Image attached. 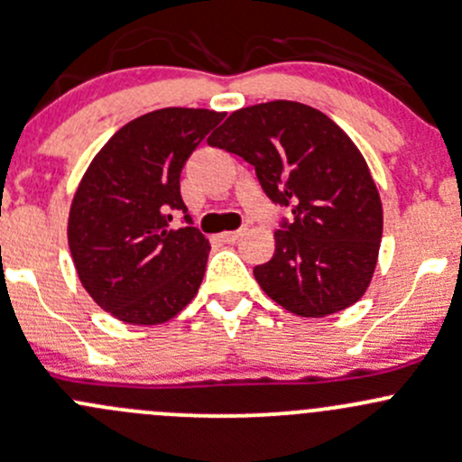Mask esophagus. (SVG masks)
I'll return each mask as SVG.
<instances>
[{
  "instance_id": "esophagus-1",
  "label": "esophagus",
  "mask_w": 462,
  "mask_h": 462,
  "mask_svg": "<svg viewBox=\"0 0 462 462\" xmlns=\"http://www.w3.org/2000/svg\"><path fill=\"white\" fill-rule=\"evenodd\" d=\"M241 235H244V227H241V230H227V232H223L221 239L226 241V244H235V241H239Z\"/></svg>"
}]
</instances>
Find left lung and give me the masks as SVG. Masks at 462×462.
Segmentation results:
<instances>
[{
  "label": "left lung",
  "mask_w": 462,
  "mask_h": 462,
  "mask_svg": "<svg viewBox=\"0 0 462 462\" xmlns=\"http://www.w3.org/2000/svg\"><path fill=\"white\" fill-rule=\"evenodd\" d=\"M208 143L254 166L270 201L292 210L274 256L254 268L263 292L312 319L356 303L376 268L383 208L352 139L317 108L279 99L232 113Z\"/></svg>",
  "instance_id": "8db88e82"
}]
</instances>
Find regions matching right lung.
Listing matches in <instances>:
<instances>
[{
	"mask_svg": "<svg viewBox=\"0 0 462 462\" xmlns=\"http://www.w3.org/2000/svg\"><path fill=\"white\" fill-rule=\"evenodd\" d=\"M223 113L162 108L116 130L86 170L68 218L81 285L130 325L177 317L206 274L210 244L181 199V170ZM184 215V227L169 221Z\"/></svg>",
	"mask_w": 462,
	"mask_h": 462,
	"instance_id": "add662e5",
	"label": "right lung"
}]
</instances>
